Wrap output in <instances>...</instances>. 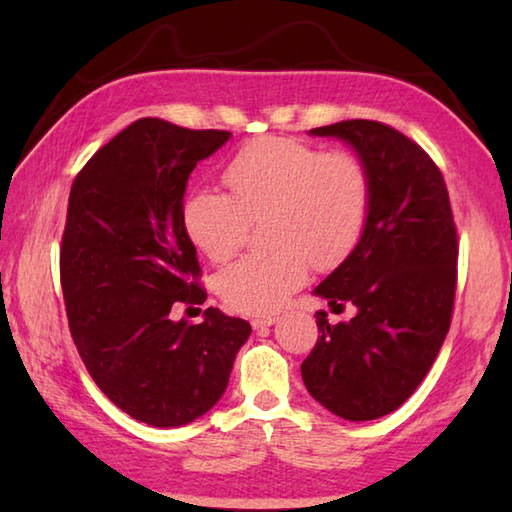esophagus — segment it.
I'll return each mask as SVG.
<instances>
[{"mask_svg": "<svg viewBox=\"0 0 512 512\" xmlns=\"http://www.w3.org/2000/svg\"><path fill=\"white\" fill-rule=\"evenodd\" d=\"M277 319L273 317V314H268V317H255L253 321H250V325H253V330H262V328H268V325H273Z\"/></svg>", "mask_w": 512, "mask_h": 512, "instance_id": "esophagus-1", "label": "esophagus"}]
</instances>
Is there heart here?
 I'll use <instances>...</instances> for the list:
<instances>
[{
    "mask_svg": "<svg viewBox=\"0 0 512 512\" xmlns=\"http://www.w3.org/2000/svg\"><path fill=\"white\" fill-rule=\"evenodd\" d=\"M227 193L198 189L182 202V226L211 262L246 244L250 220L264 218L270 248L224 268L215 281L228 308L277 310L306 281L310 264L328 270L350 257L372 213V176L352 151H321L288 136L246 143L224 167Z\"/></svg>",
    "mask_w": 512,
    "mask_h": 512,
    "instance_id": "b5f03b06",
    "label": "heart"
}]
</instances>
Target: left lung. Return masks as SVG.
Listing matches in <instances>:
<instances>
[{
  "mask_svg": "<svg viewBox=\"0 0 512 512\" xmlns=\"http://www.w3.org/2000/svg\"><path fill=\"white\" fill-rule=\"evenodd\" d=\"M347 140L372 176V213L354 253L314 290L347 323L317 314L319 339L301 363L310 396L345 420L396 411L447 339L458 286V228L447 182L411 138L378 121L310 129Z\"/></svg>",
  "mask_w": 512,
  "mask_h": 512,
  "instance_id": "1",
  "label": "left lung"
}]
</instances>
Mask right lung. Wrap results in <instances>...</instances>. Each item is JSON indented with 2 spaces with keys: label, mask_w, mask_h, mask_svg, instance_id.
I'll return each mask as SVG.
<instances>
[{
  "label": "right lung",
  "mask_w": 512,
  "mask_h": 512,
  "mask_svg": "<svg viewBox=\"0 0 512 512\" xmlns=\"http://www.w3.org/2000/svg\"><path fill=\"white\" fill-rule=\"evenodd\" d=\"M228 138L140 118L85 162L70 189L59 273L72 341L103 394L151 427L209 411L250 336L248 321L217 308L202 323L171 319L176 306L206 301L182 202L193 167Z\"/></svg>",
  "instance_id": "right-lung-1"
}]
</instances>
